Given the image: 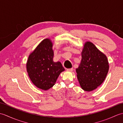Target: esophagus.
Returning <instances> with one entry per match:
<instances>
[{"label":"esophagus","instance_id":"obj_1","mask_svg":"<svg viewBox=\"0 0 123 123\" xmlns=\"http://www.w3.org/2000/svg\"><path fill=\"white\" fill-rule=\"evenodd\" d=\"M73 68H71V69H67V71H73Z\"/></svg>","mask_w":123,"mask_h":123}]
</instances>
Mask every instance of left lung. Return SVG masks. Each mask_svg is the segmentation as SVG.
<instances>
[{
	"label": "left lung",
	"mask_w": 123,
	"mask_h": 123,
	"mask_svg": "<svg viewBox=\"0 0 123 123\" xmlns=\"http://www.w3.org/2000/svg\"><path fill=\"white\" fill-rule=\"evenodd\" d=\"M81 61L76 69L83 90H93L104 82L109 70L106 56L90 42H86L81 53Z\"/></svg>",
	"instance_id": "left-lung-1"
}]
</instances>
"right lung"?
Returning <instances> with one entry per match:
<instances>
[{"label":"right lung","instance_id":"1","mask_svg":"<svg viewBox=\"0 0 123 123\" xmlns=\"http://www.w3.org/2000/svg\"><path fill=\"white\" fill-rule=\"evenodd\" d=\"M52 43L45 39L28 57L26 69L28 75L36 87L48 90L54 85L60 73L64 71L61 62L53 61Z\"/></svg>","mask_w":123,"mask_h":123}]
</instances>
